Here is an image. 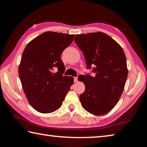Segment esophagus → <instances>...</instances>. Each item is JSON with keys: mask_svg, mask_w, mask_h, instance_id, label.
Returning <instances> with one entry per match:
<instances>
[{"mask_svg": "<svg viewBox=\"0 0 147 147\" xmlns=\"http://www.w3.org/2000/svg\"><path fill=\"white\" fill-rule=\"evenodd\" d=\"M74 82H78V77H74Z\"/></svg>", "mask_w": 147, "mask_h": 147, "instance_id": "esophagus-1", "label": "esophagus"}]
</instances>
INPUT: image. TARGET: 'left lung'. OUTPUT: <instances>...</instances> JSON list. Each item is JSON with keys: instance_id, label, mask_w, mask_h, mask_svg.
<instances>
[{"instance_id": "1", "label": "left lung", "mask_w": 147, "mask_h": 147, "mask_svg": "<svg viewBox=\"0 0 147 147\" xmlns=\"http://www.w3.org/2000/svg\"><path fill=\"white\" fill-rule=\"evenodd\" d=\"M74 41L84 54L87 68L95 65L94 76L86 74L80 79L86 89L80 101L89 113L104 115L115 107L124 90L128 76L125 54L113 39L101 32L78 34Z\"/></svg>"}]
</instances>
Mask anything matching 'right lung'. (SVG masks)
<instances>
[{"label": "right lung", "mask_w": 147, "mask_h": 147, "mask_svg": "<svg viewBox=\"0 0 147 147\" xmlns=\"http://www.w3.org/2000/svg\"><path fill=\"white\" fill-rule=\"evenodd\" d=\"M74 35L46 32L26 46L19 66V76L29 103L42 113L60 108L73 84V77L63 76L61 54ZM59 71L54 73V68Z\"/></svg>", "instance_id": "obj_1"}]
</instances>
